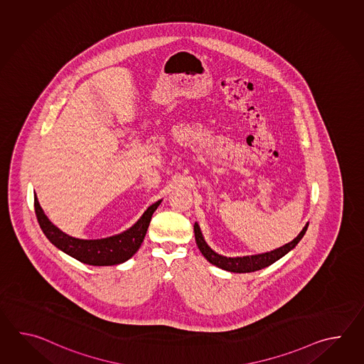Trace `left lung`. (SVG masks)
Listing matches in <instances>:
<instances>
[{
    "label": "left lung",
    "instance_id": "8db88e82",
    "mask_svg": "<svg viewBox=\"0 0 364 364\" xmlns=\"http://www.w3.org/2000/svg\"><path fill=\"white\" fill-rule=\"evenodd\" d=\"M309 223L303 228L302 232L298 234V237L287 243L285 246L273 250L271 252H265L260 255L243 256V257H226V256L218 255L212 248L209 247L203 238L199 225L195 223L193 225V232H195V240L196 245L200 250L201 254L208 260L209 263L216 265L225 271L234 272V273H250V272L259 271L265 267L277 262L282 256L287 255L290 250L298 245V242L302 240L304 232L307 230Z\"/></svg>",
    "mask_w": 364,
    "mask_h": 364
}]
</instances>
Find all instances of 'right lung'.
<instances>
[{
	"label": "right lung",
	"instance_id": "add662e5",
	"mask_svg": "<svg viewBox=\"0 0 364 364\" xmlns=\"http://www.w3.org/2000/svg\"><path fill=\"white\" fill-rule=\"evenodd\" d=\"M161 200L156 201L140 217L139 221L129 230L102 240H77L61 232L57 226L49 221L44 210L40 207L39 200L35 195L33 205L38 217L40 228L55 247L60 248L65 254L73 256L80 263L88 265H114L129 260L138 250L146 237L148 226L156 208Z\"/></svg>",
	"mask_w": 364,
	"mask_h": 364
}]
</instances>
